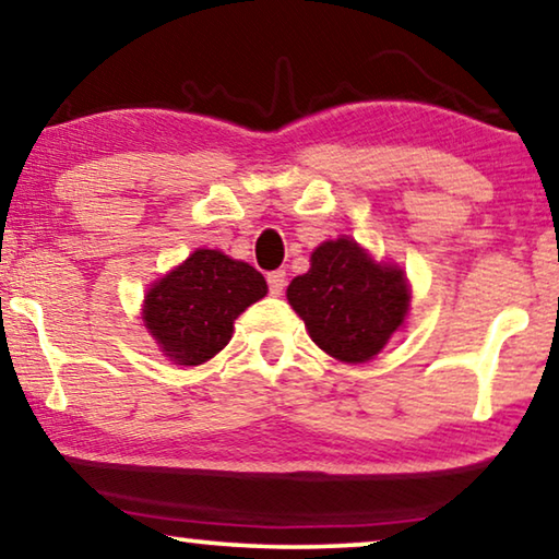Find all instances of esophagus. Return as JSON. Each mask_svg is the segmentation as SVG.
<instances>
[{"label": "esophagus", "instance_id": "1", "mask_svg": "<svg viewBox=\"0 0 559 559\" xmlns=\"http://www.w3.org/2000/svg\"><path fill=\"white\" fill-rule=\"evenodd\" d=\"M269 290L273 296H281L283 294V288H286V271H273V273H269Z\"/></svg>", "mask_w": 559, "mask_h": 559}]
</instances>
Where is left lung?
Returning <instances> with one entry per match:
<instances>
[{"instance_id": "1", "label": "left lung", "mask_w": 559, "mask_h": 559, "mask_svg": "<svg viewBox=\"0 0 559 559\" xmlns=\"http://www.w3.org/2000/svg\"><path fill=\"white\" fill-rule=\"evenodd\" d=\"M288 304L308 336L329 356L364 364L386 346L409 311L402 269L373 263L354 240H326L311 255V269L290 281Z\"/></svg>"}]
</instances>
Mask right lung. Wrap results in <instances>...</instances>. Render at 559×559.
<instances>
[{
    "mask_svg": "<svg viewBox=\"0 0 559 559\" xmlns=\"http://www.w3.org/2000/svg\"><path fill=\"white\" fill-rule=\"evenodd\" d=\"M265 290L253 265L200 248L147 290L143 319L165 356L198 366L228 344L233 321Z\"/></svg>",
    "mask_w": 559,
    "mask_h": 559,
    "instance_id": "obj_1",
    "label": "right lung"
}]
</instances>
